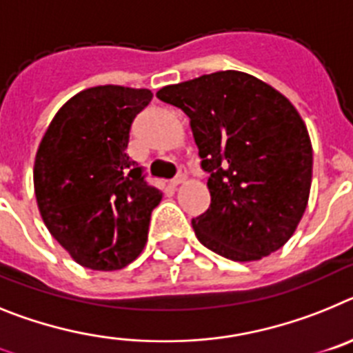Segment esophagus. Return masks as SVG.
<instances>
[{"label": "esophagus", "mask_w": 353, "mask_h": 353, "mask_svg": "<svg viewBox=\"0 0 353 353\" xmlns=\"http://www.w3.org/2000/svg\"><path fill=\"white\" fill-rule=\"evenodd\" d=\"M185 179H186V170L185 168H179V174H177L172 181H170V185L176 188V186H179L181 183H185Z\"/></svg>", "instance_id": "1"}]
</instances>
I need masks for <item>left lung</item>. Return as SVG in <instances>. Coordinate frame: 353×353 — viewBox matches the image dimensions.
<instances>
[{
	"label": "left lung",
	"instance_id": "obj_1",
	"mask_svg": "<svg viewBox=\"0 0 353 353\" xmlns=\"http://www.w3.org/2000/svg\"><path fill=\"white\" fill-rule=\"evenodd\" d=\"M208 174L211 204L192 220L199 241L232 261H257L290 240L309 201L312 147L295 106L240 70L168 85Z\"/></svg>",
	"mask_w": 353,
	"mask_h": 353
}]
</instances>
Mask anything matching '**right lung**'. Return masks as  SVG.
Wrapping results in <instances>:
<instances>
[{
	"label": "right lung",
	"mask_w": 353,
	"mask_h": 353,
	"mask_svg": "<svg viewBox=\"0 0 353 353\" xmlns=\"http://www.w3.org/2000/svg\"><path fill=\"white\" fill-rule=\"evenodd\" d=\"M147 88L92 87L70 97L46 130L33 185L46 228L85 268L121 270L142 252L161 192L125 149Z\"/></svg>",
	"instance_id": "right-lung-1"
}]
</instances>
